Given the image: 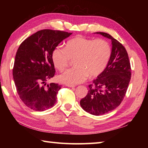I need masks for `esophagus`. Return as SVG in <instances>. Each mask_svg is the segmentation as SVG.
I'll return each instance as SVG.
<instances>
[{
  "mask_svg": "<svg viewBox=\"0 0 148 148\" xmlns=\"http://www.w3.org/2000/svg\"><path fill=\"white\" fill-rule=\"evenodd\" d=\"M66 85H67L68 87H70V88H74V87H75V86L74 85H72V84H66Z\"/></svg>",
  "mask_w": 148,
  "mask_h": 148,
  "instance_id": "esophagus-1",
  "label": "esophagus"
}]
</instances>
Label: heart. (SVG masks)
<instances>
[{
  "mask_svg": "<svg viewBox=\"0 0 148 148\" xmlns=\"http://www.w3.org/2000/svg\"><path fill=\"white\" fill-rule=\"evenodd\" d=\"M111 54V46L102 39H91L77 36L69 40L64 48L57 46L52 52V61L58 70H65L71 59L74 60L73 69L60 75L59 80L69 84L83 83L90 75L96 77L104 71Z\"/></svg>",
  "mask_w": 148,
  "mask_h": 148,
  "instance_id": "heart-1",
  "label": "heart"
}]
</instances>
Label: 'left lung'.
<instances>
[{"label": "left lung", "mask_w": 148, "mask_h": 148, "mask_svg": "<svg viewBox=\"0 0 148 148\" xmlns=\"http://www.w3.org/2000/svg\"><path fill=\"white\" fill-rule=\"evenodd\" d=\"M111 40L112 51L106 68L80 101L84 111L99 116L115 109L123 100L131 78L130 63L126 49L117 40L105 32H95Z\"/></svg>", "instance_id": "8db88e82"}]
</instances>
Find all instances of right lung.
<instances>
[{"label":"right lung","mask_w":148,"mask_h":148,"mask_svg":"<svg viewBox=\"0 0 148 148\" xmlns=\"http://www.w3.org/2000/svg\"><path fill=\"white\" fill-rule=\"evenodd\" d=\"M72 33L45 29L28 37L16 54L12 76L17 93L25 106L34 111L52 108L61 86L46 84L55 74L52 52Z\"/></svg>","instance_id":"right-lung-1"}]
</instances>
